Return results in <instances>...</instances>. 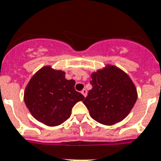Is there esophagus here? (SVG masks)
I'll return each instance as SVG.
<instances>
[{"label": "esophagus", "mask_w": 161, "mask_h": 161, "mask_svg": "<svg viewBox=\"0 0 161 161\" xmlns=\"http://www.w3.org/2000/svg\"><path fill=\"white\" fill-rule=\"evenodd\" d=\"M81 93L84 97H86V95H87V91L86 90V89H83V90L81 91Z\"/></svg>", "instance_id": "obj_1"}]
</instances>
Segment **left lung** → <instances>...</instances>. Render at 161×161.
<instances>
[{
    "instance_id": "left-lung-1",
    "label": "left lung",
    "mask_w": 161,
    "mask_h": 161,
    "mask_svg": "<svg viewBox=\"0 0 161 161\" xmlns=\"http://www.w3.org/2000/svg\"><path fill=\"white\" fill-rule=\"evenodd\" d=\"M92 90L83 101L91 117L103 125L121 121L137 98L136 89L130 77L117 67L108 65L92 75Z\"/></svg>"
}]
</instances>
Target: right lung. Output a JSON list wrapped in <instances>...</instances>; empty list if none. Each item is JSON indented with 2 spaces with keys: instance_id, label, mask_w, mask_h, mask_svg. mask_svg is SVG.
<instances>
[{
  "instance_id": "right-lung-1",
  "label": "right lung",
  "mask_w": 161,
  "mask_h": 161,
  "mask_svg": "<svg viewBox=\"0 0 161 161\" xmlns=\"http://www.w3.org/2000/svg\"><path fill=\"white\" fill-rule=\"evenodd\" d=\"M75 81L65 73L43 67L31 78L25 92V103L31 114L45 125L56 126L67 120L76 103L84 96L75 89Z\"/></svg>"
}]
</instances>
